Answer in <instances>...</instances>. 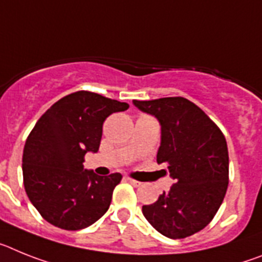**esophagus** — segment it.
Listing matches in <instances>:
<instances>
[{"label":"esophagus","mask_w":262,"mask_h":262,"mask_svg":"<svg viewBox=\"0 0 262 262\" xmlns=\"http://www.w3.org/2000/svg\"><path fill=\"white\" fill-rule=\"evenodd\" d=\"M125 181H128L132 186H134V187H138V186L142 185L140 181H136V179L130 178V177H126V178H125Z\"/></svg>","instance_id":"esophagus-1"}]
</instances>
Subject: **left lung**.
<instances>
[{"instance_id": "left-lung-1", "label": "left lung", "mask_w": 262, "mask_h": 262, "mask_svg": "<svg viewBox=\"0 0 262 262\" xmlns=\"http://www.w3.org/2000/svg\"><path fill=\"white\" fill-rule=\"evenodd\" d=\"M134 105L156 116L162 138L157 162L166 163L175 183L156 203L142 207L147 222L163 236L185 238L213 219L226 196L229 158L223 132L185 97L140 101Z\"/></svg>"}]
</instances>
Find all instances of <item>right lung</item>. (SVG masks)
<instances>
[{
	"label": "right lung",
	"mask_w": 262,
	"mask_h": 262,
	"mask_svg": "<svg viewBox=\"0 0 262 262\" xmlns=\"http://www.w3.org/2000/svg\"><path fill=\"white\" fill-rule=\"evenodd\" d=\"M129 105L90 91L58 100L36 121L22 157L27 196L43 219L66 231L90 227L108 211L122 175L100 177L84 170V157L96 153L108 116Z\"/></svg>",
	"instance_id": "obj_1"
}]
</instances>
